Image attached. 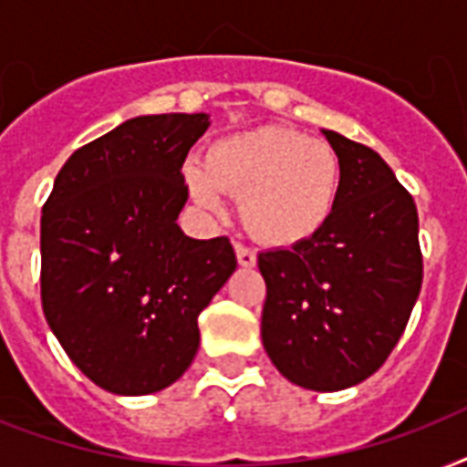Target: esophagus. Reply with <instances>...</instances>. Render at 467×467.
Segmentation results:
<instances>
[{"mask_svg": "<svg viewBox=\"0 0 467 467\" xmlns=\"http://www.w3.org/2000/svg\"><path fill=\"white\" fill-rule=\"evenodd\" d=\"M234 254H237V262H240V266H244V269L256 266V254L249 247H244V244H234Z\"/></svg>", "mask_w": 467, "mask_h": 467, "instance_id": "obj_1", "label": "esophagus"}]
</instances>
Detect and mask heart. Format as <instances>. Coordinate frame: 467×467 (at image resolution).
Wrapping results in <instances>:
<instances>
[{"instance_id":"b5f03b06","label":"heart","mask_w":467,"mask_h":467,"mask_svg":"<svg viewBox=\"0 0 467 467\" xmlns=\"http://www.w3.org/2000/svg\"><path fill=\"white\" fill-rule=\"evenodd\" d=\"M191 196L205 211H225L240 196V218L254 240L296 247L332 220L341 193V161L325 140L264 126L213 142L203 167L186 169Z\"/></svg>"}]
</instances>
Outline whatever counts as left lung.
<instances>
[{"label":"left lung","mask_w":467,"mask_h":467,"mask_svg":"<svg viewBox=\"0 0 467 467\" xmlns=\"http://www.w3.org/2000/svg\"><path fill=\"white\" fill-rule=\"evenodd\" d=\"M341 161V193L325 230L259 254L266 281L262 341L291 383L334 392L390 356L421 288L420 218L378 152L322 130Z\"/></svg>","instance_id":"8db88e82"}]
</instances>
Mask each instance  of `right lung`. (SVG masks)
I'll list each match as a JSON object with an SVG mask.
<instances>
[{"mask_svg": "<svg viewBox=\"0 0 467 467\" xmlns=\"http://www.w3.org/2000/svg\"><path fill=\"white\" fill-rule=\"evenodd\" d=\"M208 113L138 116L84 145L40 218V298L77 368L113 395L176 383L198 351V315L237 269L227 237L176 225L183 160Z\"/></svg>", "mask_w": 467, "mask_h": 467, "instance_id": "right-lung-1", "label": "right lung"}]
</instances>
